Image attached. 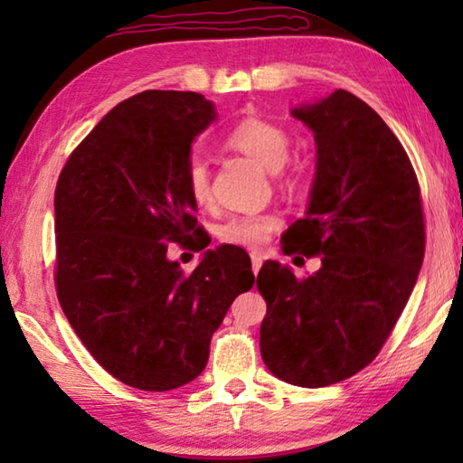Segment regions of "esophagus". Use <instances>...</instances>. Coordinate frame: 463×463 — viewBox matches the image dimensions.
<instances>
[{
  "label": "esophagus",
  "mask_w": 463,
  "mask_h": 463,
  "mask_svg": "<svg viewBox=\"0 0 463 463\" xmlns=\"http://www.w3.org/2000/svg\"><path fill=\"white\" fill-rule=\"evenodd\" d=\"M261 265H263V257L260 253H250V268H253L255 276H257V273H260Z\"/></svg>",
  "instance_id": "obj_1"
}]
</instances>
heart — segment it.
Listing matches in <instances>:
<instances>
[{"label":"heart","mask_w":463,"mask_h":463,"mask_svg":"<svg viewBox=\"0 0 463 463\" xmlns=\"http://www.w3.org/2000/svg\"><path fill=\"white\" fill-rule=\"evenodd\" d=\"M229 145L237 151L245 153L255 163L269 171L279 174L289 159V138L286 130L278 124L263 118H245L231 130ZM185 187L190 198L198 206H206L213 198V179H210V165L203 156H192L185 169ZM278 216L271 213H249L231 216L221 224L218 237L229 245L239 247H261L269 234L276 231Z\"/></svg>","instance_id":"obj_1"}]
</instances>
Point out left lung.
<instances>
[{
    "label": "left lung",
    "mask_w": 463,
    "mask_h": 463,
    "mask_svg": "<svg viewBox=\"0 0 463 463\" xmlns=\"http://www.w3.org/2000/svg\"><path fill=\"white\" fill-rule=\"evenodd\" d=\"M289 114L315 135L317 167L307 213L281 242L286 253L323 257L304 279L263 263L260 345L276 378L323 388L380 354L417 284L425 222L409 155L364 99L336 90Z\"/></svg>",
    "instance_id": "8db88e82"
}]
</instances>
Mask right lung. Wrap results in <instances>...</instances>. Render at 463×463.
<instances>
[{
	"label": "right lung",
	"mask_w": 463,
	"mask_h": 463,
	"mask_svg": "<svg viewBox=\"0 0 463 463\" xmlns=\"http://www.w3.org/2000/svg\"><path fill=\"white\" fill-rule=\"evenodd\" d=\"M214 120L202 93H137L109 109L61 171V308L96 362L132 388L167 392L198 378L232 300L255 284L249 255L232 245L208 249L192 273L167 257L171 241L200 231L185 169L195 137Z\"/></svg>",
	"instance_id": "right-lung-1"
}]
</instances>
